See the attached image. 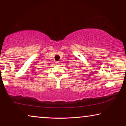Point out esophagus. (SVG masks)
Here are the masks:
<instances>
[{
	"instance_id": "1",
	"label": "esophagus",
	"mask_w": 126,
	"mask_h": 126,
	"mask_svg": "<svg viewBox=\"0 0 126 126\" xmlns=\"http://www.w3.org/2000/svg\"><path fill=\"white\" fill-rule=\"evenodd\" d=\"M60 63H61L60 61H57L56 63V64H57V65H59V64H60Z\"/></svg>"
}]
</instances>
